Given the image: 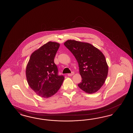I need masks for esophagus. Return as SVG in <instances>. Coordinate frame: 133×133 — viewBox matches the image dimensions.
I'll list each match as a JSON object with an SVG mask.
<instances>
[{"mask_svg":"<svg viewBox=\"0 0 133 133\" xmlns=\"http://www.w3.org/2000/svg\"><path fill=\"white\" fill-rule=\"evenodd\" d=\"M74 74V72H72L71 73H69L68 74V76H73Z\"/></svg>","mask_w":133,"mask_h":133,"instance_id":"34e87169","label":"esophagus"}]
</instances>
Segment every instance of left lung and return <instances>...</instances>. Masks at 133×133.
<instances>
[{
  "label": "left lung",
  "instance_id": "left-lung-1",
  "mask_svg": "<svg viewBox=\"0 0 133 133\" xmlns=\"http://www.w3.org/2000/svg\"><path fill=\"white\" fill-rule=\"evenodd\" d=\"M64 44L78 63L82 79L78 87L89 94L98 91L105 82L108 73V66L104 54L88 43L68 40Z\"/></svg>",
  "mask_w": 133,
  "mask_h": 133
}]
</instances>
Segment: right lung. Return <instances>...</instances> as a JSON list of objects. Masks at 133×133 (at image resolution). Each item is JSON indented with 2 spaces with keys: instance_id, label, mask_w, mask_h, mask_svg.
Instances as JSON below:
<instances>
[{
  "instance_id": "obj_1",
  "label": "right lung",
  "mask_w": 133,
  "mask_h": 133,
  "mask_svg": "<svg viewBox=\"0 0 133 133\" xmlns=\"http://www.w3.org/2000/svg\"><path fill=\"white\" fill-rule=\"evenodd\" d=\"M60 44L48 42L35 51L30 57L26 69V76L30 87L37 94L49 98L61 87L64 77L58 75L54 60Z\"/></svg>"
}]
</instances>
